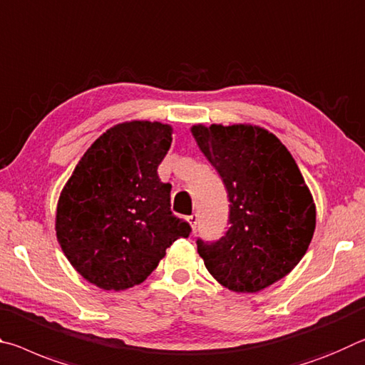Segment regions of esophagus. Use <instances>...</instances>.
I'll use <instances>...</instances> for the list:
<instances>
[{
	"instance_id": "esophagus-1",
	"label": "esophagus",
	"mask_w": 365,
	"mask_h": 365,
	"mask_svg": "<svg viewBox=\"0 0 365 365\" xmlns=\"http://www.w3.org/2000/svg\"><path fill=\"white\" fill-rule=\"evenodd\" d=\"M187 222H189V225H190V228H192L194 231H195V228H197V220H199V217H197V213H192V215H189V217L186 218Z\"/></svg>"
}]
</instances>
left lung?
<instances>
[{
  "label": "left lung",
  "instance_id": "obj_1",
  "mask_svg": "<svg viewBox=\"0 0 365 365\" xmlns=\"http://www.w3.org/2000/svg\"><path fill=\"white\" fill-rule=\"evenodd\" d=\"M197 145L222 176L230 228L197 252L220 284L257 292L299 264L315 231V204L294 158L277 135L252 124H195Z\"/></svg>",
  "mask_w": 365,
  "mask_h": 365
}]
</instances>
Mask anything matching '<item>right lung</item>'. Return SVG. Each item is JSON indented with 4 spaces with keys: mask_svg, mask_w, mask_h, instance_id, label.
Instances as JSON below:
<instances>
[{
    "mask_svg": "<svg viewBox=\"0 0 365 365\" xmlns=\"http://www.w3.org/2000/svg\"><path fill=\"white\" fill-rule=\"evenodd\" d=\"M173 128L126 121L95 140L64 184L56 207V237L87 282L123 291L145 282L173 242L190 226L170 210L171 184L158 165Z\"/></svg>",
    "mask_w": 365,
    "mask_h": 365,
    "instance_id": "1",
    "label": "right lung"
}]
</instances>
